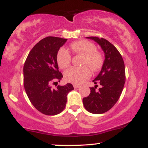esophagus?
Returning <instances> with one entry per match:
<instances>
[{"instance_id": "obj_1", "label": "esophagus", "mask_w": 148, "mask_h": 148, "mask_svg": "<svg viewBox=\"0 0 148 148\" xmlns=\"http://www.w3.org/2000/svg\"><path fill=\"white\" fill-rule=\"evenodd\" d=\"M73 86H74V88H79L81 87V86H79V85H76V84H74L73 85Z\"/></svg>"}]
</instances>
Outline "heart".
<instances>
[{
    "instance_id": "b5f03b06",
    "label": "heart",
    "mask_w": 148,
    "mask_h": 148,
    "mask_svg": "<svg viewBox=\"0 0 148 148\" xmlns=\"http://www.w3.org/2000/svg\"><path fill=\"white\" fill-rule=\"evenodd\" d=\"M70 48L73 52L84 56L83 65L89 66L93 71L101 68L103 58L99 52L96 51L94 44L86 40H79L71 44ZM71 54L66 49L60 48L57 53V63L61 69H65L71 63ZM91 75L90 69L86 66L77 67H72L64 72V77L66 81L74 84H81Z\"/></svg>"
}]
</instances>
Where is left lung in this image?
<instances>
[{"label":"left lung","instance_id":"8db88e82","mask_svg":"<svg viewBox=\"0 0 148 148\" xmlns=\"http://www.w3.org/2000/svg\"><path fill=\"white\" fill-rule=\"evenodd\" d=\"M101 47L105 59L101 71L93 80L99 82L98 90L90 88L89 96L83 99L84 107L88 112L101 114L108 111L115 104L123 92L125 83V68L123 57L115 47L108 40L97 37H86Z\"/></svg>","mask_w":148,"mask_h":148}]
</instances>
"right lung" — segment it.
Instances as JSON below:
<instances>
[{
    "mask_svg": "<svg viewBox=\"0 0 148 148\" xmlns=\"http://www.w3.org/2000/svg\"><path fill=\"white\" fill-rule=\"evenodd\" d=\"M67 39L47 37L31 49L23 66V85L34 107L47 115H55L65 108L67 95L74 90L71 84L51 87L63 77L58 71L57 53Z\"/></svg>",
    "mask_w": 148,
    "mask_h": 148,
    "instance_id": "right-lung-1",
    "label": "right lung"
}]
</instances>
